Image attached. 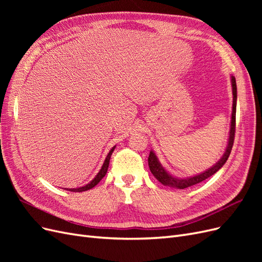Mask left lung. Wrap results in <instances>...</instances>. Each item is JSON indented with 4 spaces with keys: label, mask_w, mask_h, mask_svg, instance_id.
<instances>
[{
    "label": "left lung",
    "mask_w": 262,
    "mask_h": 262,
    "mask_svg": "<svg viewBox=\"0 0 262 262\" xmlns=\"http://www.w3.org/2000/svg\"><path fill=\"white\" fill-rule=\"evenodd\" d=\"M231 81H232V89H233V109H232V119H231V129H229V137H228V142H227V146L223 156L221 157V160L212 166L211 168L208 170H205L201 173H198L195 176L191 177H187V178H177L173 177L172 175L166 170L162 164L158 161L157 156L153 150L149 152L148 156V166H149V170L153 173L154 177L163 184L164 186H168L171 188H177V189H185L188 187H191L193 185L199 184V182L205 180L207 178L211 177L214 175L217 170H220L223 165L226 163L227 158L231 154V150L234 144V138H235V125H236V100H237V87H236V80L235 77L232 75L231 76Z\"/></svg>",
    "instance_id": "obj_1"
}]
</instances>
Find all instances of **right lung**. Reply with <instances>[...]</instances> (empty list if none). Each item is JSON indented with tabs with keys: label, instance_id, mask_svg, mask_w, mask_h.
<instances>
[{
	"label": "right lung",
	"instance_id": "add662e5",
	"mask_svg": "<svg viewBox=\"0 0 262 262\" xmlns=\"http://www.w3.org/2000/svg\"><path fill=\"white\" fill-rule=\"evenodd\" d=\"M115 147H116V146H114L112 149L109 150V153H108V155H107V157H106V160H105L104 164H102L100 170L98 171L97 175L95 176V178H94L91 182H89V184H87V185H85V186H83V187H80V188H73V189H67V190H69V191H73V192H83V191H86V190H90V189H92V188H94L95 186H96V185L98 184V182H99L102 178H104L105 175L107 173L109 162H110V157H112V154H113V152H114ZM64 189H66V188H64Z\"/></svg>",
	"mask_w": 262,
	"mask_h": 262
}]
</instances>
